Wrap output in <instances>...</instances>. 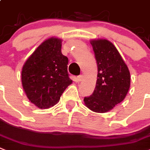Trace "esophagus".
<instances>
[{"label":"esophagus","mask_w":150,"mask_h":150,"mask_svg":"<svg viewBox=\"0 0 150 150\" xmlns=\"http://www.w3.org/2000/svg\"><path fill=\"white\" fill-rule=\"evenodd\" d=\"M82 78H83V76H82V75H78L76 79H77V81H81V79H82Z\"/></svg>","instance_id":"esophagus-1"}]
</instances>
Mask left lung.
I'll return each mask as SVG.
<instances>
[{
  "mask_svg": "<svg viewBox=\"0 0 150 150\" xmlns=\"http://www.w3.org/2000/svg\"><path fill=\"white\" fill-rule=\"evenodd\" d=\"M98 75L94 92L85 97L90 110L106 112L126 98L130 87V73L116 47L106 39L92 40Z\"/></svg>",
  "mask_w": 150,
  "mask_h": 150,
  "instance_id": "8db88e82",
  "label": "left lung"
}]
</instances>
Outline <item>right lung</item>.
I'll return each mask as SVG.
<instances>
[{
	"mask_svg": "<svg viewBox=\"0 0 150 150\" xmlns=\"http://www.w3.org/2000/svg\"><path fill=\"white\" fill-rule=\"evenodd\" d=\"M62 40L51 38L41 43L23 65L21 81L27 97L40 109L53 106L72 81L69 59L62 53Z\"/></svg>",
	"mask_w": 150,
	"mask_h": 150,
	"instance_id": "right-lung-1",
	"label": "right lung"
}]
</instances>
